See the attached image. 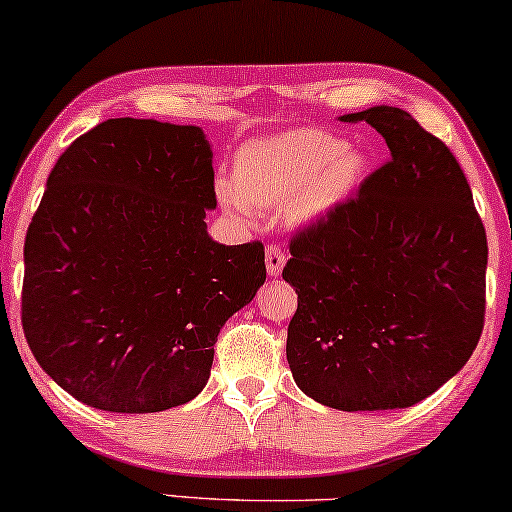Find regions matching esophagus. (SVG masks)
Here are the masks:
<instances>
[{
  "instance_id": "1",
  "label": "esophagus",
  "mask_w": 512,
  "mask_h": 512,
  "mask_svg": "<svg viewBox=\"0 0 512 512\" xmlns=\"http://www.w3.org/2000/svg\"><path fill=\"white\" fill-rule=\"evenodd\" d=\"M284 263H287V254L277 247V244H268V249H265V265H268V272L272 277H277L284 268Z\"/></svg>"
}]
</instances>
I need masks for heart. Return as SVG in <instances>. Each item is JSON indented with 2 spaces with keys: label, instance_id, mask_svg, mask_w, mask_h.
Wrapping results in <instances>:
<instances>
[{
  "label": "heart",
  "instance_id": "obj_1",
  "mask_svg": "<svg viewBox=\"0 0 512 512\" xmlns=\"http://www.w3.org/2000/svg\"><path fill=\"white\" fill-rule=\"evenodd\" d=\"M364 171L362 152L327 129H294L240 150L235 184L221 183L218 195L230 209L249 214L251 204L277 207L294 199L298 218L329 211L348 195Z\"/></svg>",
  "mask_w": 512,
  "mask_h": 512
}]
</instances>
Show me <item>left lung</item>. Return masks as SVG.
Masks as SVG:
<instances>
[{
    "instance_id": "8db88e82",
    "label": "left lung",
    "mask_w": 512,
    "mask_h": 512,
    "mask_svg": "<svg viewBox=\"0 0 512 512\" xmlns=\"http://www.w3.org/2000/svg\"><path fill=\"white\" fill-rule=\"evenodd\" d=\"M341 119L374 126L390 159L291 235L287 360L298 388L331 409H404L480 341L487 232L456 157L409 112L376 105Z\"/></svg>"
}]
</instances>
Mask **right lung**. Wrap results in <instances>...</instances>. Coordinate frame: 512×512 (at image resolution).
Listing matches in <instances>:
<instances>
[{"mask_svg":"<svg viewBox=\"0 0 512 512\" xmlns=\"http://www.w3.org/2000/svg\"><path fill=\"white\" fill-rule=\"evenodd\" d=\"M216 207L199 126L119 117L68 145L25 237L21 320L79 402L150 414L207 386L214 343L265 282L254 240L207 235Z\"/></svg>","mask_w":512,"mask_h":512,"instance_id":"right-lung-1","label":"right lung"}]
</instances>
